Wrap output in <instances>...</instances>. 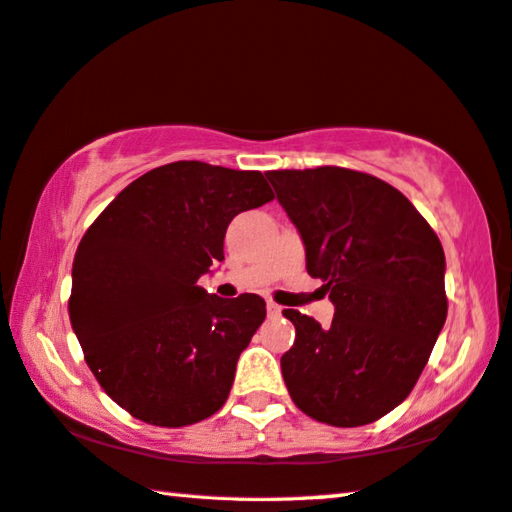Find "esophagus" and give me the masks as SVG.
<instances>
[{
  "mask_svg": "<svg viewBox=\"0 0 512 512\" xmlns=\"http://www.w3.org/2000/svg\"><path fill=\"white\" fill-rule=\"evenodd\" d=\"M266 311H268V318H280V315H282V306L268 300V302H266Z\"/></svg>",
  "mask_w": 512,
  "mask_h": 512,
  "instance_id": "1",
  "label": "esophagus"
}]
</instances>
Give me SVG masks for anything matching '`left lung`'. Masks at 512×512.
Segmentation results:
<instances>
[{
	"label": "left lung",
	"instance_id": "8db88e82",
	"mask_svg": "<svg viewBox=\"0 0 512 512\" xmlns=\"http://www.w3.org/2000/svg\"><path fill=\"white\" fill-rule=\"evenodd\" d=\"M266 176L304 239L306 271L336 304L327 329L282 311L295 327L282 356L288 394L320 423H374L410 396L443 329L441 241L403 192L371 174L322 165Z\"/></svg>",
	"mask_w": 512,
	"mask_h": 512
}]
</instances>
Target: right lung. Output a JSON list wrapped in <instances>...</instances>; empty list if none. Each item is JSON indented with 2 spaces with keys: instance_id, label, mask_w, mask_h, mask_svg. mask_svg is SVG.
Masks as SVG:
<instances>
[{
  "instance_id": "right-lung-1",
  "label": "right lung",
  "mask_w": 512,
  "mask_h": 512,
  "mask_svg": "<svg viewBox=\"0 0 512 512\" xmlns=\"http://www.w3.org/2000/svg\"><path fill=\"white\" fill-rule=\"evenodd\" d=\"M273 199L262 172L176 161L129 183L80 239L71 327L100 387L138 421L183 427L226 403L266 302L221 300L197 280L224 259L232 217Z\"/></svg>"
}]
</instances>
